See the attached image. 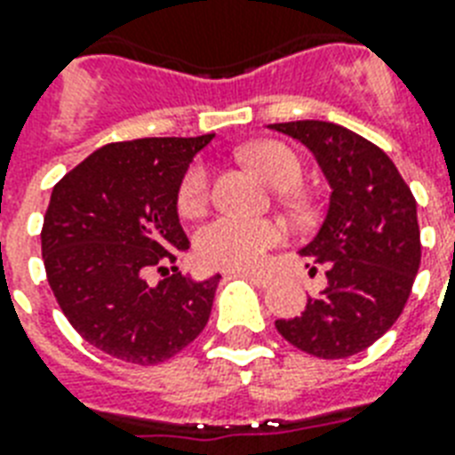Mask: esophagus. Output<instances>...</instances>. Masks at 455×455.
Returning a JSON list of instances; mask_svg holds the SVG:
<instances>
[{
	"instance_id": "esophagus-1",
	"label": "esophagus",
	"mask_w": 455,
	"mask_h": 455,
	"mask_svg": "<svg viewBox=\"0 0 455 455\" xmlns=\"http://www.w3.org/2000/svg\"><path fill=\"white\" fill-rule=\"evenodd\" d=\"M241 274L245 278H250V281L257 285H269V281H271L269 274H264V271H241Z\"/></svg>"
}]
</instances>
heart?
Returning <instances> with one entry per match:
<instances>
[{
    "instance_id": "heart-1",
    "label": "heart",
    "mask_w": 455,
    "mask_h": 455,
    "mask_svg": "<svg viewBox=\"0 0 455 455\" xmlns=\"http://www.w3.org/2000/svg\"><path fill=\"white\" fill-rule=\"evenodd\" d=\"M248 163L278 191H295L304 179L299 157L278 141H262L245 148ZM210 200V170L205 163H193L179 181L177 203L184 214H198ZM285 238L283 227L269 220H245L221 214L198 231L196 248L200 262L217 269H250L264 259L271 248Z\"/></svg>"
}]
</instances>
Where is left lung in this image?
I'll list each match as a JSON object with an SVG mask.
<instances>
[{"label": "left lung", "instance_id": "left-lung-1", "mask_svg": "<svg viewBox=\"0 0 455 455\" xmlns=\"http://www.w3.org/2000/svg\"><path fill=\"white\" fill-rule=\"evenodd\" d=\"M314 153L331 203L299 255L323 264L328 285L299 316L278 318L291 345L318 359L363 352L402 316L420 267L416 198L387 153L323 120L269 124Z\"/></svg>", "mask_w": 455, "mask_h": 455}]
</instances>
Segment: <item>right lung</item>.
<instances>
[{"instance_id": "obj_1", "label": "right lung", "mask_w": 455, "mask_h": 455, "mask_svg": "<svg viewBox=\"0 0 455 455\" xmlns=\"http://www.w3.org/2000/svg\"><path fill=\"white\" fill-rule=\"evenodd\" d=\"M214 134L134 139L94 151L53 186L42 259L53 298L75 331L127 363L153 366L205 328L220 274L193 281L177 267L188 250L179 224V181Z\"/></svg>"}]
</instances>
